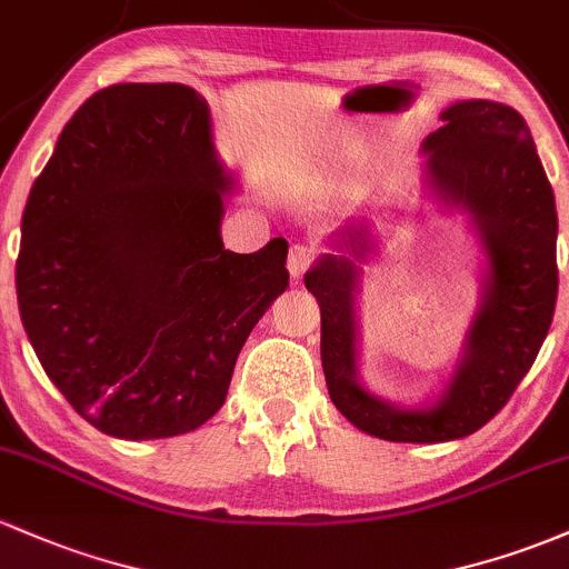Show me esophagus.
Segmentation results:
<instances>
[{
	"label": "esophagus",
	"instance_id": "esophagus-1",
	"mask_svg": "<svg viewBox=\"0 0 569 569\" xmlns=\"http://www.w3.org/2000/svg\"><path fill=\"white\" fill-rule=\"evenodd\" d=\"M315 258L317 252L309 247V243H292L290 258H287V271H290V277H301L311 262H315Z\"/></svg>",
	"mask_w": 569,
	"mask_h": 569
}]
</instances>
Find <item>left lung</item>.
Returning a JSON list of instances; mask_svg holds the SVG:
<instances>
[{
    "instance_id": "left-lung-1",
    "label": "left lung",
    "mask_w": 569,
    "mask_h": 569,
    "mask_svg": "<svg viewBox=\"0 0 569 569\" xmlns=\"http://www.w3.org/2000/svg\"><path fill=\"white\" fill-rule=\"evenodd\" d=\"M426 138L433 192L469 211L488 254L482 307L448 390L431 409H399L360 388L356 371V266L328 254L303 277L320 303V356L331 401L360 431L388 442H450L475 433L516 393L553 320V189L523 116L488 100L442 111ZM363 233H352L359 247ZM363 249V248H360Z\"/></svg>"
}]
</instances>
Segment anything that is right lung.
Segmentation results:
<instances>
[{"label":"right lung","mask_w":569,"mask_h":569,"mask_svg":"<svg viewBox=\"0 0 569 569\" xmlns=\"http://www.w3.org/2000/svg\"><path fill=\"white\" fill-rule=\"evenodd\" d=\"M228 176L184 83H116L59 136L21 219L16 292L42 369L119 439L194 431L287 287V241L222 247Z\"/></svg>","instance_id":"obj_1"}]
</instances>
